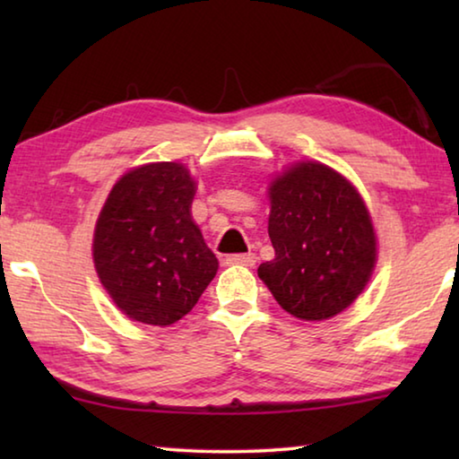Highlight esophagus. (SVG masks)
<instances>
[{
	"label": "esophagus",
	"instance_id": "obj_1",
	"mask_svg": "<svg viewBox=\"0 0 459 459\" xmlns=\"http://www.w3.org/2000/svg\"><path fill=\"white\" fill-rule=\"evenodd\" d=\"M227 265H245V267H253L257 263V255L255 253H240V255H227L224 259Z\"/></svg>",
	"mask_w": 459,
	"mask_h": 459
}]
</instances>
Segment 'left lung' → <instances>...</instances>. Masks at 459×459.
I'll use <instances>...</instances> for the list:
<instances>
[{
	"instance_id": "obj_1",
	"label": "left lung",
	"mask_w": 459,
	"mask_h": 459,
	"mask_svg": "<svg viewBox=\"0 0 459 459\" xmlns=\"http://www.w3.org/2000/svg\"><path fill=\"white\" fill-rule=\"evenodd\" d=\"M269 238L275 259L257 273L285 312L320 322L359 298L377 263V237L359 190L317 161L271 182Z\"/></svg>"
}]
</instances>
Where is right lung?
<instances>
[{
    "label": "right lung",
    "mask_w": 459,
    "mask_h": 459,
    "mask_svg": "<svg viewBox=\"0 0 459 459\" xmlns=\"http://www.w3.org/2000/svg\"><path fill=\"white\" fill-rule=\"evenodd\" d=\"M196 184L176 161L127 172L99 214L92 259L100 283L131 320L169 325L196 306L219 269L194 224Z\"/></svg>",
    "instance_id": "add662e5"
}]
</instances>
